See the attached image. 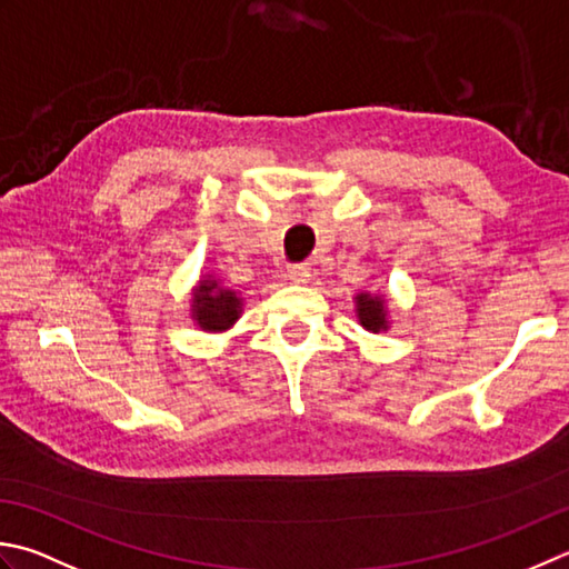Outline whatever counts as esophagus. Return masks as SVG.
Instances as JSON below:
<instances>
[{
	"mask_svg": "<svg viewBox=\"0 0 569 569\" xmlns=\"http://www.w3.org/2000/svg\"><path fill=\"white\" fill-rule=\"evenodd\" d=\"M288 278H291L293 283H306L308 278H310V266L308 263H293V266H288V273H286Z\"/></svg>",
	"mask_w": 569,
	"mask_h": 569,
	"instance_id": "34e87169",
	"label": "esophagus"
}]
</instances>
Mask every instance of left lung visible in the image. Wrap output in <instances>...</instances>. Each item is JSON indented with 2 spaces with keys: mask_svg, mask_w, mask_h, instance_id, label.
<instances>
[{
  "mask_svg": "<svg viewBox=\"0 0 569 569\" xmlns=\"http://www.w3.org/2000/svg\"><path fill=\"white\" fill-rule=\"evenodd\" d=\"M358 318L362 326L372 332H380L387 328L382 300L377 296H367V293L358 296Z\"/></svg>",
  "mask_w": 569,
  "mask_h": 569,
  "instance_id": "obj_1",
  "label": "left lung"
}]
</instances>
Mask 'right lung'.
<instances>
[{
    "instance_id": "right-lung-1",
    "label": "right lung",
    "mask_w": 569,
    "mask_h": 569,
    "mask_svg": "<svg viewBox=\"0 0 569 569\" xmlns=\"http://www.w3.org/2000/svg\"><path fill=\"white\" fill-rule=\"evenodd\" d=\"M194 318L204 330H227L239 318L241 300L237 293L219 288L214 281H204L194 293Z\"/></svg>"
}]
</instances>
